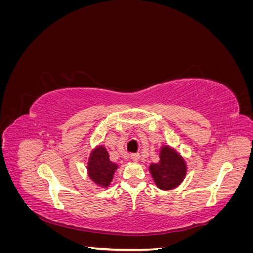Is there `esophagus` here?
Masks as SVG:
<instances>
[{
  "label": "esophagus",
  "mask_w": 253,
  "mask_h": 253,
  "mask_svg": "<svg viewBox=\"0 0 253 253\" xmlns=\"http://www.w3.org/2000/svg\"><path fill=\"white\" fill-rule=\"evenodd\" d=\"M131 159L133 160V162H138V160L140 159L139 153H133V154L131 155Z\"/></svg>",
  "instance_id": "34e87169"
}]
</instances>
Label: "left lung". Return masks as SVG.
I'll use <instances>...</instances> for the list:
<instances>
[{
  "mask_svg": "<svg viewBox=\"0 0 253 253\" xmlns=\"http://www.w3.org/2000/svg\"><path fill=\"white\" fill-rule=\"evenodd\" d=\"M150 173L156 186L162 190L177 188L187 174L185 159L169 145L160 148L159 162L150 165Z\"/></svg>",
  "mask_w": 253,
  "mask_h": 253,
  "instance_id": "8db88e82",
  "label": "left lung"
}]
</instances>
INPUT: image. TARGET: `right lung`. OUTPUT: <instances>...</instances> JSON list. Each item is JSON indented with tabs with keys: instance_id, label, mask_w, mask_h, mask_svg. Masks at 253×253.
<instances>
[{
	"instance_id": "add662e5",
	"label": "right lung",
	"mask_w": 253,
	"mask_h": 253,
	"mask_svg": "<svg viewBox=\"0 0 253 253\" xmlns=\"http://www.w3.org/2000/svg\"><path fill=\"white\" fill-rule=\"evenodd\" d=\"M117 168L118 166L110 160L109 153L103 145H98L91 151L87 163V173L96 185L108 188Z\"/></svg>"
}]
</instances>
